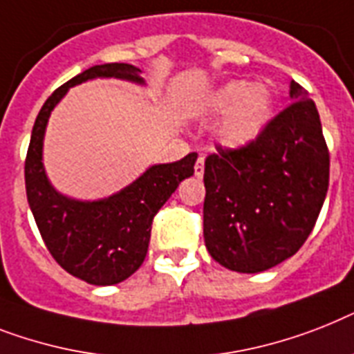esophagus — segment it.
Here are the masks:
<instances>
[{
    "label": "esophagus",
    "mask_w": 354,
    "mask_h": 354,
    "mask_svg": "<svg viewBox=\"0 0 354 354\" xmlns=\"http://www.w3.org/2000/svg\"><path fill=\"white\" fill-rule=\"evenodd\" d=\"M203 171H205V156H200L196 160V165H194V174H196L198 178H202Z\"/></svg>",
    "instance_id": "1"
}]
</instances>
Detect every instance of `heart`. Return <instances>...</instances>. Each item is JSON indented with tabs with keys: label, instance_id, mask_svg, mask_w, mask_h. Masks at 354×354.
Wrapping results in <instances>:
<instances>
[{
	"label": "heart",
	"instance_id": "obj_1",
	"mask_svg": "<svg viewBox=\"0 0 354 354\" xmlns=\"http://www.w3.org/2000/svg\"><path fill=\"white\" fill-rule=\"evenodd\" d=\"M205 107L209 114H223L216 125L218 140L240 149L254 142L269 123L272 93L263 83L232 80L212 91Z\"/></svg>",
	"mask_w": 354,
	"mask_h": 354
}]
</instances>
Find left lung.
Here are the masks:
<instances>
[{
    "mask_svg": "<svg viewBox=\"0 0 354 354\" xmlns=\"http://www.w3.org/2000/svg\"><path fill=\"white\" fill-rule=\"evenodd\" d=\"M295 102L240 149L218 145L205 160L203 238L236 272H261L304 245L329 187V151L317 105L291 82Z\"/></svg>",
    "mask_w": 354,
    "mask_h": 354,
    "instance_id": "obj_1",
    "label": "left lung"
}]
</instances>
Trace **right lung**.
Wrapping results in <instances>:
<instances>
[{
  "label": "right lung",
  "instance_id": "right-lung-1",
  "mask_svg": "<svg viewBox=\"0 0 354 354\" xmlns=\"http://www.w3.org/2000/svg\"><path fill=\"white\" fill-rule=\"evenodd\" d=\"M140 73L129 63L94 65L56 88L37 114L25 160L28 205L48 252L65 271L93 286H114L140 269L147 254L152 220L180 182L194 174L198 154L191 152L180 162L152 165L116 194L82 202L57 192L48 182L43 167V138L50 112L68 88L94 77L143 85Z\"/></svg>",
  "mask_w": 354,
  "mask_h": 354
}]
</instances>
